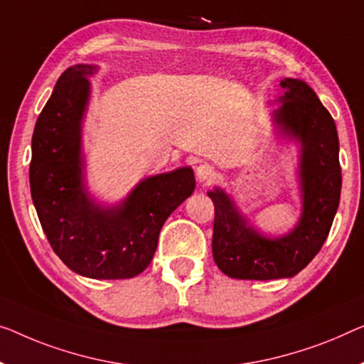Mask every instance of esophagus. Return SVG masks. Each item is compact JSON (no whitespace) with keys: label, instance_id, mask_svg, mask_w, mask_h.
<instances>
[{"label":"esophagus","instance_id":"obj_1","mask_svg":"<svg viewBox=\"0 0 364 364\" xmlns=\"http://www.w3.org/2000/svg\"><path fill=\"white\" fill-rule=\"evenodd\" d=\"M196 176H198V180H199L200 183H210V181H214V178H215L214 166H210L209 164L199 165V166L196 168Z\"/></svg>","mask_w":364,"mask_h":364}]
</instances>
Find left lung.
<instances>
[{
	"label": "left lung",
	"instance_id": "obj_1",
	"mask_svg": "<svg viewBox=\"0 0 364 364\" xmlns=\"http://www.w3.org/2000/svg\"><path fill=\"white\" fill-rule=\"evenodd\" d=\"M281 86L284 96L276 122L302 144V215L289 235L267 238L247 227L224 191L208 193L214 203V262L230 278L267 281L297 274L322 248L338 209L341 168L333 117L304 81L286 78Z\"/></svg>",
	"mask_w": 364,
	"mask_h": 364
}]
</instances>
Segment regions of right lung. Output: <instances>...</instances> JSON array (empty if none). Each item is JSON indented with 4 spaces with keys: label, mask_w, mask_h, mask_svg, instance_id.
Returning <instances> with one entry per match:
<instances>
[{
    "label": "right lung",
    "mask_w": 364,
    "mask_h": 364,
    "mask_svg": "<svg viewBox=\"0 0 364 364\" xmlns=\"http://www.w3.org/2000/svg\"><path fill=\"white\" fill-rule=\"evenodd\" d=\"M90 65L62 73L32 134L29 181L47 240L70 269L95 279L134 278L154 258L161 225L196 186L191 168L147 178L122 205L101 209L81 181L80 132Z\"/></svg>",
    "instance_id": "obj_1"
}]
</instances>
